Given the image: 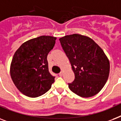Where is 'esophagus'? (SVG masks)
<instances>
[{
	"mask_svg": "<svg viewBox=\"0 0 121 121\" xmlns=\"http://www.w3.org/2000/svg\"><path fill=\"white\" fill-rule=\"evenodd\" d=\"M59 75L60 76H62V75H63V73H62V72H60V73L59 74Z\"/></svg>",
	"mask_w": 121,
	"mask_h": 121,
	"instance_id": "esophagus-1",
	"label": "esophagus"
}]
</instances>
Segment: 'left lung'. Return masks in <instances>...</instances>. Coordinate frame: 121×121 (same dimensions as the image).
<instances>
[{
    "mask_svg": "<svg viewBox=\"0 0 121 121\" xmlns=\"http://www.w3.org/2000/svg\"><path fill=\"white\" fill-rule=\"evenodd\" d=\"M72 66L75 78L68 83L78 96L88 98L97 94L108 79L110 63L103 50L91 38L79 34L59 38Z\"/></svg>",
    "mask_w": 121,
    "mask_h": 121,
    "instance_id": "8db88e82",
    "label": "left lung"
}]
</instances>
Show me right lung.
<instances>
[{
	"label": "right lung",
	"mask_w": 121,
	"mask_h": 121,
	"mask_svg": "<svg viewBox=\"0 0 121 121\" xmlns=\"http://www.w3.org/2000/svg\"><path fill=\"white\" fill-rule=\"evenodd\" d=\"M56 37L40 36L23 43L16 51L10 67L13 83L22 94L35 98L49 90L55 77L48 71L47 56Z\"/></svg>",
	"instance_id": "obj_1"
}]
</instances>
